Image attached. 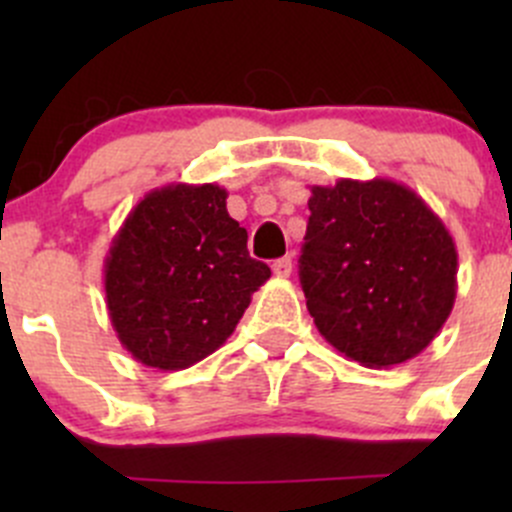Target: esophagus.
<instances>
[{"mask_svg":"<svg viewBox=\"0 0 512 512\" xmlns=\"http://www.w3.org/2000/svg\"><path fill=\"white\" fill-rule=\"evenodd\" d=\"M272 272H275L277 277H289L292 275V257H280V260L272 262Z\"/></svg>","mask_w":512,"mask_h":512,"instance_id":"1","label":"esophagus"}]
</instances>
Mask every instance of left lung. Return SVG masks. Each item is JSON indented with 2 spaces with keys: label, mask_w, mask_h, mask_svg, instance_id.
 I'll return each mask as SVG.
<instances>
[{
  "label": "left lung",
  "mask_w": 512,
  "mask_h": 512,
  "mask_svg": "<svg viewBox=\"0 0 512 512\" xmlns=\"http://www.w3.org/2000/svg\"><path fill=\"white\" fill-rule=\"evenodd\" d=\"M309 190L299 282L319 334L371 369L414 359L456 302L448 227L409 185L389 178H339Z\"/></svg>",
  "instance_id": "1"
}]
</instances>
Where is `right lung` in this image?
Wrapping results in <instances>:
<instances>
[{
  "mask_svg": "<svg viewBox=\"0 0 512 512\" xmlns=\"http://www.w3.org/2000/svg\"><path fill=\"white\" fill-rule=\"evenodd\" d=\"M270 275L247 252L225 188L170 183L138 200L108 247V319L136 361L188 369L223 347Z\"/></svg>",
  "mask_w": 512,
  "mask_h": 512,
  "instance_id": "right-lung-1",
  "label": "right lung"
}]
</instances>
